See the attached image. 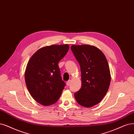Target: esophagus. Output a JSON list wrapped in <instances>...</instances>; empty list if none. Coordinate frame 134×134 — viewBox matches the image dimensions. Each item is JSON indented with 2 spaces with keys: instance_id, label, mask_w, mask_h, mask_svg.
I'll return each instance as SVG.
<instances>
[{
  "instance_id": "1",
  "label": "esophagus",
  "mask_w": 134,
  "mask_h": 134,
  "mask_svg": "<svg viewBox=\"0 0 134 134\" xmlns=\"http://www.w3.org/2000/svg\"><path fill=\"white\" fill-rule=\"evenodd\" d=\"M70 84H71V81H67V82H66V85H67V86H70Z\"/></svg>"
}]
</instances>
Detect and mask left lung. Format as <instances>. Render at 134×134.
<instances>
[{"label": "left lung", "instance_id": "8db88e82", "mask_svg": "<svg viewBox=\"0 0 134 134\" xmlns=\"http://www.w3.org/2000/svg\"><path fill=\"white\" fill-rule=\"evenodd\" d=\"M71 48L81 71L82 87L74 95L80 105L92 107L100 102L110 86L111 76L107 59L94 46L72 45Z\"/></svg>", "mask_w": 134, "mask_h": 134}]
</instances>
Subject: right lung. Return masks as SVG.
Segmentation results:
<instances>
[{"label": "right lung", "instance_id": "1", "mask_svg": "<svg viewBox=\"0 0 134 134\" xmlns=\"http://www.w3.org/2000/svg\"><path fill=\"white\" fill-rule=\"evenodd\" d=\"M69 47L67 44L42 47L27 64L25 80L27 90L34 99L43 105L57 102L66 85L61 78L58 63L66 55Z\"/></svg>", "mask_w": 134, "mask_h": 134}]
</instances>
